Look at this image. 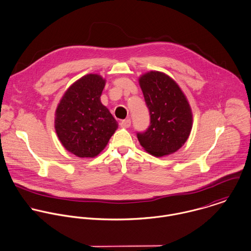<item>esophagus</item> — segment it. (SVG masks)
<instances>
[{
    "mask_svg": "<svg viewBox=\"0 0 251 251\" xmlns=\"http://www.w3.org/2000/svg\"><path fill=\"white\" fill-rule=\"evenodd\" d=\"M120 126L123 127V128H129L131 126V120L130 119H125V120H122L120 122Z\"/></svg>",
    "mask_w": 251,
    "mask_h": 251,
    "instance_id": "obj_1",
    "label": "esophagus"
}]
</instances>
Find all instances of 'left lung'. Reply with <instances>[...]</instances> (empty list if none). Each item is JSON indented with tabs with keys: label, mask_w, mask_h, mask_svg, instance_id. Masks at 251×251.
I'll list each match as a JSON object with an SVG mask.
<instances>
[{
	"label": "left lung",
	"mask_w": 251,
	"mask_h": 251,
	"mask_svg": "<svg viewBox=\"0 0 251 251\" xmlns=\"http://www.w3.org/2000/svg\"><path fill=\"white\" fill-rule=\"evenodd\" d=\"M151 123L144 132H137L141 146L161 157L179 150L192 129L190 105L178 85L167 75L151 72L140 78Z\"/></svg>",
	"instance_id": "left-lung-1"
}]
</instances>
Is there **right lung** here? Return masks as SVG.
<instances>
[{
	"instance_id": "obj_1",
	"label": "right lung",
	"mask_w": 251,
	"mask_h": 251,
	"mask_svg": "<svg viewBox=\"0 0 251 251\" xmlns=\"http://www.w3.org/2000/svg\"><path fill=\"white\" fill-rule=\"evenodd\" d=\"M104 79L87 75L75 81L57 106L55 130L64 148L78 157H95L107 145L118 123L101 104Z\"/></svg>"
}]
</instances>
